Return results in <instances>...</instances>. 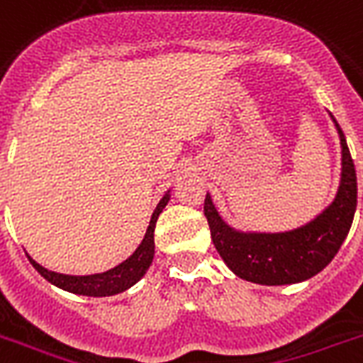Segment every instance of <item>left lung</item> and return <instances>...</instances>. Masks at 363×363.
<instances>
[{"instance_id": "obj_1", "label": "left lung", "mask_w": 363, "mask_h": 363, "mask_svg": "<svg viewBox=\"0 0 363 363\" xmlns=\"http://www.w3.org/2000/svg\"><path fill=\"white\" fill-rule=\"evenodd\" d=\"M335 123L341 140V181L333 201L322 213L286 232H243L226 223L207 192L206 213L211 240L226 267L242 280L259 286H289L311 280L333 261L352 226L358 182L345 133Z\"/></svg>"}]
</instances>
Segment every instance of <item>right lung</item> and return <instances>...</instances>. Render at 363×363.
<instances>
[{
    "instance_id": "add662e5",
    "label": "right lung",
    "mask_w": 363,
    "mask_h": 363,
    "mask_svg": "<svg viewBox=\"0 0 363 363\" xmlns=\"http://www.w3.org/2000/svg\"><path fill=\"white\" fill-rule=\"evenodd\" d=\"M169 200L171 188L163 194V198L156 206L154 213H152L145 238H143V242L138 243V247L133 251V255L127 257L125 261L120 262L118 267L110 268L106 272L87 274V276H72V274H60L47 270L45 267H41L40 262H35L30 255H28V259H30V262L34 264L35 270L49 284L60 287L65 291L76 293V295H85V297H110V295H118V293L125 291V289L135 286L145 276L146 270L150 268L152 261H154V249H156V245H154V228H156L160 213L165 209Z\"/></svg>"
}]
</instances>
